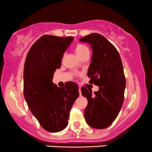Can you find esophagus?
I'll return each mask as SVG.
<instances>
[{
    "mask_svg": "<svg viewBox=\"0 0 152 152\" xmlns=\"http://www.w3.org/2000/svg\"><path fill=\"white\" fill-rule=\"evenodd\" d=\"M79 95L81 96V94H82V91H81V87H79Z\"/></svg>",
    "mask_w": 152,
    "mask_h": 152,
    "instance_id": "1",
    "label": "esophagus"
}]
</instances>
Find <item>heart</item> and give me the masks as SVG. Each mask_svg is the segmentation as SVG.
<instances>
[{
	"label": "heart",
	"mask_w": 152,
	"mask_h": 152,
	"mask_svg": "<svg viewBox=\"0 0 152 152\" xmlns=\"http://www.w3.org/2000/svg\"><path fill=\"white\" fill-rule=\"evenodd\" d=\"M87 51H89L88 48L83 44H77L75 47V52L79 57H80L82 54Z\"/></svg>",
	"instance_id": "heart-1"
}]
</instances>
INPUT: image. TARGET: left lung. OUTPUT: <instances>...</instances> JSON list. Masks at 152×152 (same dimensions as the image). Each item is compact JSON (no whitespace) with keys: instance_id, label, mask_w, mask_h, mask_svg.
Returning a JSON list of instances; mask_svg holds the SVG:
<instances>
[{"instance_id":"left-lung-1","label":"left lung","mask_w":152,"mask_h":152,"mask_svg":"<svg viewBox=\"0 0 152 152\" xmlns=\"http://www.w3.org/2000/svg\"><path fill=\"white\" fill-rule=\"evenodd\" d=\"M79 41L92 48L87 76L90 84L99 87L94 93L90 88H81L88 102L85 110L86 122L93 128L105 129L115 120L124 102L126 79L121 59L117 49L102 34H90Z\"/></svg>"}]
</instances>
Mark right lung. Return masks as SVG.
<instances>
[{
    "mask_svg": "<svg viewBox=\"0 0 152 152\" xmlns=\"http://www.w3.org/2000/svg\"><path fill=\"white\" fill-rule=\"evenodd\" d=\"M73 39L72 37L43 35L33 44L26 58L24 97L41 126L50 132H58L67 126L71 107L79 96L75 82L58 87L52 82Z\"/></svg>",
    "mask_w": 152,
    "mask_h": 152,
    "instance_id": "right-lung-1",
    "label": "right lung"
}]
</instances>
